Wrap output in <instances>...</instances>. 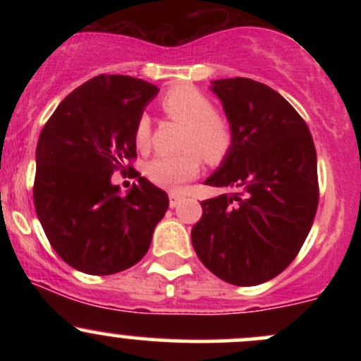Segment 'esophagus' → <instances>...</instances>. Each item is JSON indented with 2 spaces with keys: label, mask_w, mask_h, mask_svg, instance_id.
I'll return each mask as SVG.
<instances>
[{
  "label": "esophagus",
  "mask_w": 361,
  "mask_h": 361,
  "mask_svg": "<svg viewBox=\"0 0 361 361\" xmlns=\"http://www.w3.org/2000/svg\"><path fill=\"white\" fill-rule=\"evenodd\" d=\"M183 195L181 194H176V192H169V206L171 207H176L178 204L183 201Z\"/></svg>",
  "instance_id": "esophagus-1"
}]
</instances>
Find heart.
Returning <instances> with one entry per match:
<instances>
[{"instance_id": "obj_1", "label": "heart", "mask_w": 361, "mask_h": 361, "mask_svg": "<svg viewBox=\"0 0 361 361\" xmlns=\"http://www.w3.org/2000/svg\"><path fill=\"white\" fill-rule=\"evenodd\" d=\"M162 110L169 118L187 126L183 140L185 154L159 155L147 166V174L155 185L180 190L201 171L202 159L220 162L232 147V127L224 115L214 111L213 103L201 90L190 85L174 87L164 94ZM152 140V122L141 115L134 127V141L140 150H148Z\"/></svg>"}]
</instances>
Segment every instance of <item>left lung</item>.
Segmentation results:
<instances>
[{"label": "left lung", "mask_w": 361, "mask_h": 361, "mask_svg": "<svg viewBox=\"0 0 361 361\" xmlns=\"http://www.w3.org/2000/svg\"><path fill=\"white\" fill-rule=\"evenodd\" d=\"M232 147L204 183L232 190L202 201L192 228L199 260L224 281L255 286L281 274L318 209V162L307 123L281 94L250 78L214 80Z\"/></svg>", "instance_id": "1"}]
</instances>
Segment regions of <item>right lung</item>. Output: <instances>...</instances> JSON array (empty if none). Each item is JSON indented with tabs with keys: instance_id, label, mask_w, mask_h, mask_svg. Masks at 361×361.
Listing matches in <instances>:
<instances>
[{
	"instance_id": "add662e5",
	"label": "right lung",
	"mask_w": 361,
	"mask_h": 361,
	"mask_svg": "<svg viewBox=\"0 0 361 361\" xmlns=\"http://www.w3.org/2000/svg\"><path fill=\"white\" fill-rule=\"evenodd\" d=\"M159 89L126 75H99L52 113L36 147L32 197L56 253L76 271H126L150 248L169 199L147 178L127 195L111 183L136 159L134 127Z\"/></svg>"
}]
</instances>
